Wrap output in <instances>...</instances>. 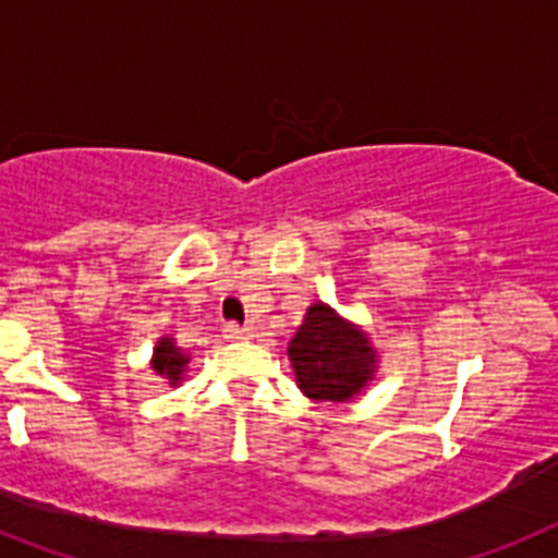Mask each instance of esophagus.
<instances>
[{"label":"esophagus","instance_id":"obj_1","mask_svg":"<svg viewBox=\"0 0 558 558\" xmlns=\"http://www.w3.org/2000/svg\"><path fill=\"white\" fill-rule=\"evenodd\" d=\"M252 335H255L252 326H238V323H227V326H223V337H227V340H250Z\"/></svg>","mask_w":558,"mask_h":558}]
</instances>
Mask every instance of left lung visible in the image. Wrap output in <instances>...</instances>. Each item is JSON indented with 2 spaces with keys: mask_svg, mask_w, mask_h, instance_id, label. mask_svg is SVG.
<instances>
[{
  "mask_svg": "<svg viewBox=\"0 0 558 558\" xmlns=\"http://www.w3.org/2000/svg\"><path fill=\"white\" fill-rule=\"evenodd\" d=\"M294 383L315 402H349L366 391L380 368V354L363 326L329 303H312L287 345Z\"/></svg>",
  "mask_w": 558,
  "mask_h": 558,
  "instance_id": "obj_1",
  "label": "left lung"
}]
</instances>
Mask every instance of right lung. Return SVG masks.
<instances>
[{
  "mask_svg": "<svg viewBox=\"0 0 558 558\" xmlns=\"http://www.w3.org/2000/svg\"><path fill=\"white\" fill-rule=\"evenodd\" d=\"M149 366H153V372H156L161 380H167V386L178 388L184 383L186 366H190V354H186L181 345H175V337L163 335L158 337L156 349H153Z\"/></svg>",
  "mask_w": 558,
  "mask_h": 558,
  "instance_id": "1",
  "label": "right lung"
}]
</instances>
